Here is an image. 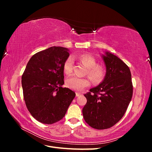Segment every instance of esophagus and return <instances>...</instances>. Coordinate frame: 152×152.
<instances>
[{
    "label": "esophagus",
    "mask_w": 152,
    "mask_h": 152,
    "mask_svg": "<svg viewBox=\"0 0 152 152\" xmlns=\"http://www.w3.org/2000/svg\"><path fill=\"white\" fill-rule=\"evenodd\" d=\"M80 95H81V93H76V96H79Z\"/></svg>",
    "instance_id": "esophagus-1"
}]
</instances>
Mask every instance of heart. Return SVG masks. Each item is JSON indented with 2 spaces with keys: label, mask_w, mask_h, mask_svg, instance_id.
<instances>
[{
  "label": "heart",
  "mask_w": 152,
  "mask_h": 152,
  "mask_svg": "<svg viewBox=\"0 0 152 152\" xmlns=\"http://www.w3.org/2000/svg\"><path fill=\"white\" fill-rule=\"evenodd\" d=\"M80 61L87 68V75L91 80L96 84L102 82L105 77L104 68L101 65H98L96 58L90 54L84 53L79 56ZM73 58L68 57L63 65V70L66 75H69L73 71ZM90 82L87 78H80L77 76H72L66 80V86L71 89L80 91L86 87L89 86Z\"/></svg>",
  "instance_id": "obj_1"
}]
</instances>
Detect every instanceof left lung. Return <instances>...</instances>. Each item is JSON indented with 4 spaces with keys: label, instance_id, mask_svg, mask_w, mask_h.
<instances>
[{
    "label": "left lung",
    "instance_id": "left-lung-1",
    "mask_svg": "<svg viewBox=\"0 0 152 152\" xmlns=\"http://www.w3.org/2000/svg\"><path fill=\"white\" fill-rule=\"evenodd\" d=\"M107 73L104 80L84 94L87 103L82 109L86 122L96 129H108L125 114L132 96L130 69L114 54L103 56Z\"/></svg>",
    "mask_w": 152,
    "mask_h": 152
}]
</instances>
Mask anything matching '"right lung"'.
I'll return each instance as SVG.
<instances>
[{
	"label": "right lung",
	"instance_id": "add662e5",
	"mask_svg": "<svg viewBox=\"0 0 152 152\" xmlns=\"http://www.w3.org/2000/svg\"><path fill=\"white\" fill-rule=\"evenodd\" d=\"M70 56L65 48L53 46L30 58L21 77L25 102L37 121L56 123L65 117L75 92L64 84L63 65Z\"/></svg>",
	"mask_w": 152,
	"mask_h": 152
}]
</instances>
